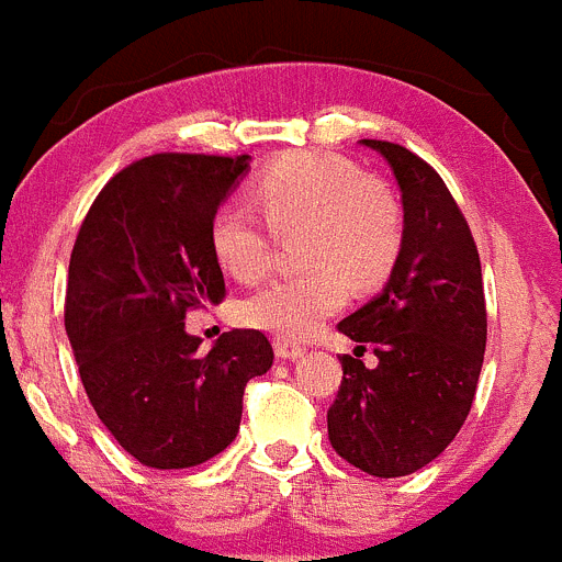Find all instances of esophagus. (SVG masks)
<instances>
[{
  "mask_svg": "<svg viewBox=\"0 0 562 562\" xmlns=\"http://www.w3.org/2000/svg\"><path fill=\"white\" fill-rule=\"evenodd\" d=\"M274 352H277V358H282V360H299L302 355H305V346H299V344H293V340H285V338H277Z\"/></svg>",
  "mask_w": 562,
  "mask_h": 562,
  "instance_id": "obj_1",
  "label": "esophagus"
}]
</instances>
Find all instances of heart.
Listing matches in <instances>:
<instances>
[{"label": "heart", "instance_id": "obj_1", "mask_svg": "<svg viewBox=\"0 0 562 562\" xmlns=\"http://www.w3.org/2000/svg\"><path fill=\"white\" fill-rule=\"evenodd\" d=\"M255 196L274 233L305 227L307 274L277 277L238 305L240 324L280 338H307L340 311L349 277L376 282L402 244L400 204L385 186L360 177L352 162L322 151H293L271 162L255 182ZM210 249L227 274L251 282L269 269L271 238L246 204L224 202L210 222Z\"/></svg>", "mask_w": 562, "mask_h": 562}]
</instances>
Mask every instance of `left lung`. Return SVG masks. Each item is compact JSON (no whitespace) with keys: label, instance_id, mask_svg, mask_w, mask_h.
I'll list each match as a JSON object with an SVG mask.
<instances>
[{"label":"left lung","instance_id":"left-lung-1","mask_svg":"<svg viewBox=\"0 0 562 562\" xmlns=\"http://www.w3.org/2000/svg\"><path fill=\"white\" fill-rule=\"evenodd\" d=\"M400 182L405 229L382 293L338 324L355 340L327 411L335 452L371 476L432 463L471 411L485 355V293L471 229L438 171L391 140H363ZM378 355L371 370L364 346Z\"/></svg>","mask_w":562,"mask_h":562}]
</instances>
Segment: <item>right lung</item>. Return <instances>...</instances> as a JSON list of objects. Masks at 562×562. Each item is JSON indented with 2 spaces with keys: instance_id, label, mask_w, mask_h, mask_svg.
Returning <instances> with one entry per match:
<instances>
[{
  "instance_id": "obj_1",
  "label": "right lung",
  "mask_w": 562,
  "mask_h": 562,
  "mask_svg": "<svg viewBox=\"0 0 562 562\" xmlns=\"http://www.w3.org/2000/svg\"><path fill=\"white\" fill-rule=\"evenodd\" d=\"M249 155H151L99 191L71 249L66 333L99 422L138 463L191 469L238 435L244 387L274 363L260 329L202 352L186 313L218 305L210 222Z\"/></svg>"
}]
</instances>
